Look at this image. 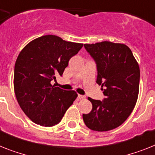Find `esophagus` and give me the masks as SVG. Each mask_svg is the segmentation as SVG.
Segmentation results:
<instances>
[{
	"label": "esophagus",
	"instance_id": "esophagus-1",
	"mask_svg": "<svg viewBox=\"0 0 155 155\" xmlns=\"http://www.w3.org/2000/svg\"><path fill=\"white\" fill-rule=\"evenodd\" d=\"M78 98H79V99H84V98H85V96L82 95V94H78Z\"/></svg>",
	"mask_w": 155,
	"mask_h": 155
}]
</instances>
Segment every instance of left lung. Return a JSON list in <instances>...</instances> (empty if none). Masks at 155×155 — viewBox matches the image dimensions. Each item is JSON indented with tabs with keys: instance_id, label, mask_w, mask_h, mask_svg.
I'll use <instances>...</instances> for the list:
<instances>
[{
	"instance_id": "obj_1",
	"label": "left lung",
	"mask_w": 155,
	"mask_h": 155,
	"mask_svg": "<svg viewBox=\"0 0 155 155\" xmlns=\"http://www.w3.org/2000/svg\"><path fill=\"white\" fill-rule=\"evenodd\" d=\"M95 61L97 83L102 86L105 96L102 101L88 100L92 110L83 114L87 128L106 132L121 125L136 106L139 94L140 67L131 49L124 44L102 41L84 44Z\"/></svg>"
}]
</instances>
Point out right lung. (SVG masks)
Returning a JSON list of instances; mask_svg holds the SVG:
<instances>
[{
	"instance_id": "right-lung-1",
	"label": "right lung",
	"mask_w": 155,
	"mask_h": 155,
	"mask_svg": "<svg viewBox=\"0 0 155 155\" xmlns=\"http://www.w3.org/2000/svg\"><path fill=\"white\" fill-rule=\"evenodd\" d=\"M84 44L44 35L27 44L19 53L14 68V91L24 114L37 124H58L77 97L74 91L52 85L62 75L68 61Z\"/></svg>"
}]
</instances>
